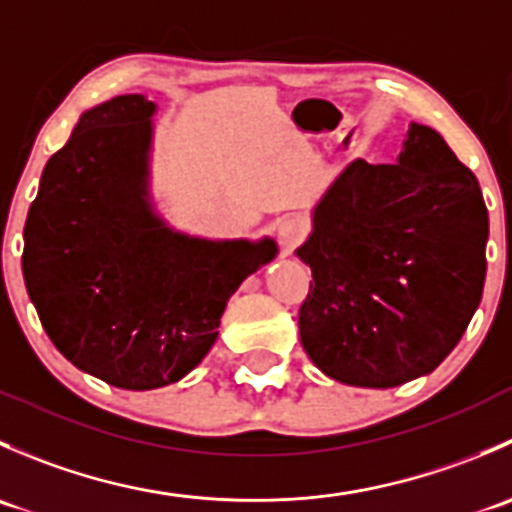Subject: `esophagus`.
<instances>
[{"label":"esophagus","instance_id":"1","mask_svg":"<svg viewBox=\"0 0 512 512\" xmlns=\"http://www.w3.org/2000/svg\"><path fill=\"white\" fill-rule=\"evenodd\" d=\"M307 235V225H304L302 218H285L277 223V237L285 245V250H292L302 242V237Z\"/></svg>","mask_w":512,"mask_h":512}]
</instances>
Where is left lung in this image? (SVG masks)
<instances>
[{
    "label": "left lung",
    "instance_id": "1",
    "mask_svg": "<svg viewBox=\"0 0 512 512\" xmlns=\"http://www.w3.org/2000/svg\"><path fill=\"white\" fill-rule=\"evenodd\" d=\"M488 210L441 133L411 123L396 163L356 158L312 213L299 339L329 379L391 389L431 374L480 304Z\"/></svg>",
    "mask_w": 512,
    "mask_h": 512
}]
</instances>
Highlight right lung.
<instances>
[{"label":"right lung","instance_id":"1","mask_svg":"<svg viewBox=\"0 0 512 512\" xmlns=\"http://www.w3.org/2000/svg\"><path fill=\"white\" fill-rule=\"evenodd\" d=\"M156 108L126 94L81 113L24 225V285L44 332L76 369L131 391L193 371L227 299L277 255L272 237L205 240L160 218L148 190Z\"/></svg>","mask_w":512,"mask_h":512}]
</instances>
